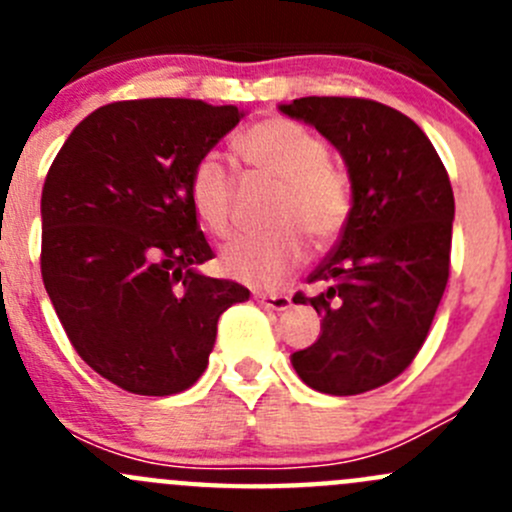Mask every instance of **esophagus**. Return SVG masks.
<instances>
[{"instance_id": "obj_1", "label": "esophagus", "mask_w": 512, "mask_h": 512, "mask_svg": "<svg viewBox=\"0 0 512 512\" xmlns=\"http://www.w3.org/2000/svg\"><path fill=\"white\" fill-rule=\"evenodd\" d=\"M257 302L267 309H275V312H285V309L292 307V299L287 294H265V292H257L255 294Z\"/></svg>"}]
</instances>
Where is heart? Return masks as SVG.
Wrapping results in <instances>:
<instances>
[{
	"mask_svg": "<svg viewBox=\"0 0 512 512\" xmlns=\"http://www.w3.org/2000/svg\"><path fill=\"white\" fill-rule=\"evenodd\" d=\"M237 153L255 175L280 183L265 235L240 237L223 250V270L250 287H277L307 255V237L327 250L352 218V183L329 160L327 141L304 123L270 116L252 123L237 138ZM188 200L198 220L215 237L235 227V178L213 153L195 160L188 178Z\"/></svg>",
	"mask_w": 512,
	"mask_h": 512,
	"instance_id": "heart-1",
	"label": "heart"
}]
</instances>
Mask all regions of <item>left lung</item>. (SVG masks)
I'll return each mask as SVG.
<instances>
[{"label":"left lung","mask_w":512,"mask_h":512,"mask_svg":"<svg viewBox=\"0 0 512 512\" xmlns=\"http://www.w3.org/2000/svg\"><path fill=\"white\" fill-rule=\"evenodd\" d=\"M280 108L339 148L354 195L342 237L307 277L324 289L294 294L322 314V334L292 366L322 394H364L404 374L426 342L451 272V180L426 133L386 103L304 96Z\"/></svg>","instance_id":"8db88e82"}]
</instances>
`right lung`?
I'll return each instance as SVG.
<instances>
[{
	"label": "right lung",
	"instance_id": "1",
	"mask_svg": "<svg viewBox=\"0 0 512 512\" xmlns=\"http://www.w3.org/2000/svg\"><path fill=\"white\" fill-rule=\"evenodd\" d=\"M245 116L195 98L96 108L56 153L41 190V277L76 354L128 394L190 389L218 319L250 299L200 275L213 260L188 200L195 160Z\"/></svg>",
	"mask_w": 512,
	"mask_h": 512
}]
</instances>
